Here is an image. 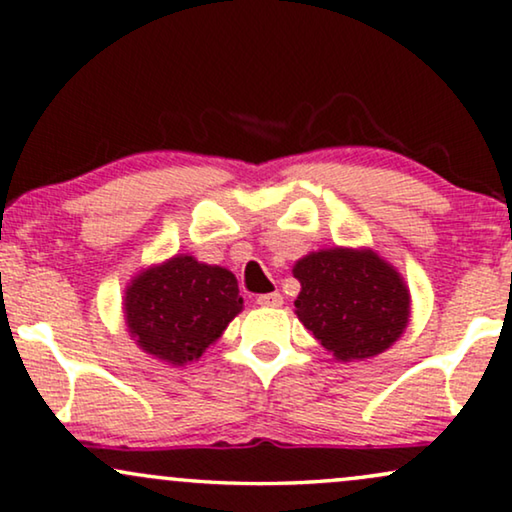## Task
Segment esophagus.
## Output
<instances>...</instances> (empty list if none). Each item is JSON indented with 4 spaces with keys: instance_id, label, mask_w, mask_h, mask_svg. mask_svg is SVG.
<instances>
[{
    "instance_id": "obj_1",
    "label": "esophagus",
    "mask_w": 512,
    "mask_h": 512,
    "mask_svg": "<svg viewBox=\"0 0 512 512\" xmlns=\"http://www.w3.org/2000/svg\"><path fill=\"white\" fill-rule=\"evenodd\" d=\"M257 304H260V306H281L283 295H281V292H267V295L257 297Z\"/></svg>"
}]
</instances>
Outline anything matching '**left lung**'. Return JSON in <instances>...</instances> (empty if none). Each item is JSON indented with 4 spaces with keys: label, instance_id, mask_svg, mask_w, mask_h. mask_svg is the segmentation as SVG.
<instances>
[{
    "label": "left lung",
    "instance_id": "8db88e82",
    "mask_svg": "<svg viewBox=\"0 0 512 512\" xmlns=\"http://www.w3.org/2000/svg\"><path fill=\"white\" fill-rule=\"evenodd\" d=\"M292 274L302 283L297 318L337 360L372 358L403 335L410 292L377 252H311Z\"/></svg>",
    "mask_w": 512,
    "mask_h": 512
}]
</instances>
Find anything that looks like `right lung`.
<instances>
[{
	"label": "right lung",
	"instance_id": "1",
	"mask_svg": "<svg viewBox=\"0 0 512 512\" xmlns=\"http://www.w3.org/2000/svg\"><path fill=\"white\" fill-rule=\"evenodd\" d=\"M241 309L236 276L189 255L142 271L124 299L128 330L140 349L173 365L201 358Z\"/></svg>",
	"mask_w": 512,
	"mask_h": 512
}]
</instances>
